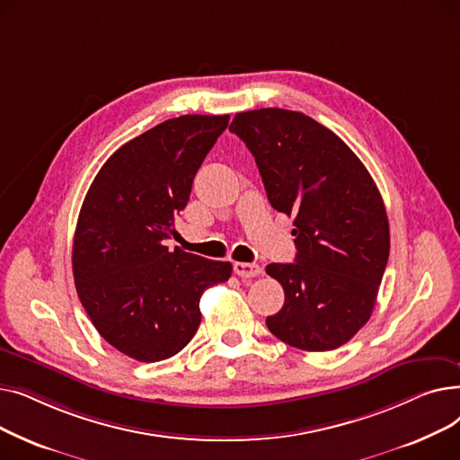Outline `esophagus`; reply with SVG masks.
I'll return each mask as SVG.
<instances>
[{
  "instance_id": "esophagus-1",
  "label": "esophagus",
  "mask_w": 460,
  "mask_h": 460,
  "mask_svg": "<svg viewBox=\"0 0 460 460\" xmlns=\"http://www.w3.org/2000/svg\"><path fill=\"white\" fill-rule=\"evenodd\" d=\"M233 270L238 278H255L262 272V269L255 262H234Z\"/></svg>"
}]
</instances>
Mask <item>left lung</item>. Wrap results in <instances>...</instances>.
<instances>
[{"label":"left lung","instance_id":"8db88e82","mask_svg":"<svg viewBox=\"0 0 460 460\" xmlns=\"http://www.w3.org/2000/svg\"><path fill=\"white\" fill-rule=\"evenodd\" d=\"M229 130L253 155L270 205L295 216V262L267 267L285 291L269 330L309 352L345 345L369 321L390 255L373 177L340 136L300 111H243Z\"/></svg>","mask_w":460,"mask_h":460}]
</instances>
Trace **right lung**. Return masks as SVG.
<instances>
[{"mask_svg":"<svg viewBox=\"0 0 460 460\" xmlns=\"http://www.w3.org/2000/svg\"><path fill=\"white\" fill-rule=\"evenodd\" d=\"M227 123L229 115L164 120L117 149L84 199L72 246L80 302L96 332L137 361L181 352L199 328L205 288L231 278V262L164 246Z\"/></svg>","mask_w":460,"mask_h":460,"instance_id":"1","label":"right lung"}]
</instances>
